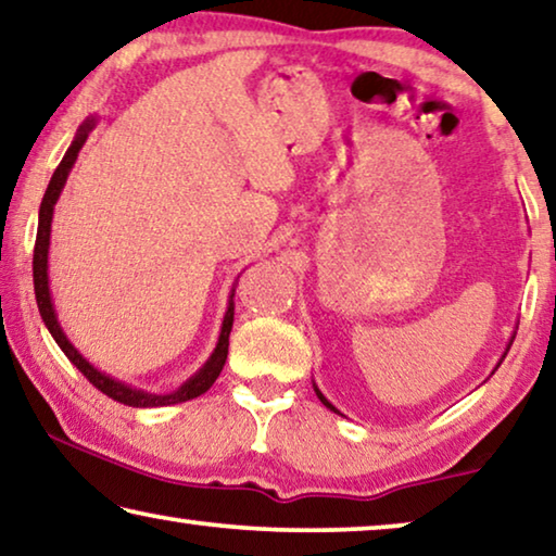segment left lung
Here are the masks:
<instances>
[{
	"instance_id": "8db88e82",
	"label": "left lung",
	"mask_w": 556,
	"mask_h": 556,
	"mask_svg": "<svg viewBox=\"0 0 556 556\" xmlns=\"http://www.w3.org/2000/svg\"><path fill=\"white\" fill-rule=\"evenodd\" d=\"M511 340H515V336H511ZM511 340H509V345H511ZM509 345H507V350H509ZM502 357H505V355H502ZM313 388H315V386H313ZM315 395H318V400H320V403H323V405H326V407H330V409H332V413H338V409H336V407H332V405L328 403V400H326V395H323V392H320L318 388H315Z\"/></svg>"
}]
</instances>
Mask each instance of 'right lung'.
Masks as SVG:
<instances>
[{"instance_id":"obj_1","label":"right lung","mask_w":556,"mask_h":556,"mask_svg":"<svg viewBox=\"0 0 556 556\" xmlns=\"http://www.w3.org/2000/svg\"><path fill=\"white\" fill-rule=\"evenodd\" d=\"M93 126H97V118H87V122L79 126V131H76L72 147L66 149V153H64L62 164L56 166L54 176H51V181L47 186V193H45V199H41V206H39V228H37V243H34L31 266H34V295H37L41 320H45V326L49 328L51 338L56 340V345L64 350V355L76 365V370H79L93 388L104 392V395H109L111 400H116V403H124L129 407H164V405L186 403V400H193V397L203 395V392H206L213 386V382H216L220 370H224L226 357H228V336H230V328H233V293H230L228 311L224 315V326H220L216 350H213L208 361L203 363V367L193 375V378L186 380L178 390L168 392V395H151V392H143V390L131 388V386H124V382L109 378L106 372L97 370V367H93L87 361V357H84L79 350H76L70 343V338L64 336V330L56 320L54 303H51V293H49V273H47V268H49L51 216H54V203L59 199V193H62V189H64L66 176H70L74 161H76V156H79L84 143H87V136L91 134Z\"/></svg>"}]
</instances>
